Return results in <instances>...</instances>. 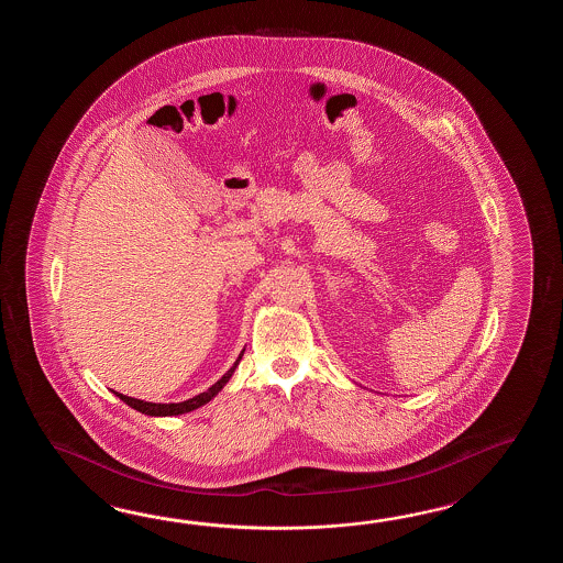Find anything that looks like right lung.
Here are the masks:
<instances>
[{"mask_svg": "<svg viewBox=\"0 0 563 563\" xmlns=\"http://www.w3.org/2000/svg\"><path fill=\"white\" fill-rule=\"evenodd\" d=\"M243 354H240V358L235 360V364H233V368L228 371V374L219 380V383L213 384L207 393H201L199 396H195V398H189V400H185V402H179V405H155V402H144V400H139V398H131V396L120 395V393H114V395L119 396L120 400H124L129 407L134 408V410H139V412H143V415H148V417H173V415H183V412H191L195 408L203 407L207 405L213 396L229 383V378L233 376V372L238 368V364H240V360Z\"/></svg>", "mask_w": 563, "mask_h": 563, "instance_id": "1", "label": "right lung"}]
</instances>
